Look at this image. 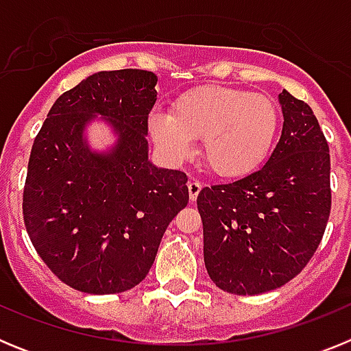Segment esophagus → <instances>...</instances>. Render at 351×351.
Returning a JSON list of instances; mask_svg holds the SVG:
<instances>
[{"label":"esophagus","instance_id":"34e87169","mask_svg":"<svg viewBox=\"0 0 351 351\" xmlns=\"http://www.w3.org/2000/svg\"><path fill=\"white\" fill-rule=\"evenodd\" d=\"M200 190H202V184L198 181H190L188 182V191H190V200L191 202H195L198 197V193H200Z\"/></svg>","mask_w":351,"mask_h":351}]
</instances>
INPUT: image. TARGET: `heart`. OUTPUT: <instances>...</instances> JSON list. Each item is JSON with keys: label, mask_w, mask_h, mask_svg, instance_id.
I'll return each mask as SVG.
<instances>
[{"label": "heart", "mask_w": 351, "mask_h": 351, "mask_svg": "<svg viewBox=\"0 0 351 351\" xmlns=\"http://www.w3.org/2000/svg\"><path fill=\"white\" fill-rule=\"evenodd\" d=\"M147 128L169 160H186L193 151V138H202V158L214 173L243 178L271 154L280 130V108L260 93L200 86L179 95L172 114H151Z\"/></svg>", "instance_id": "heart-1"}]
</instances>
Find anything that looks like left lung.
Instances as JSON below:
<instances>
[{
	"mask_svg": "<svg viewBox=\"0 0 351 351\" xmlns=\"http://www.w3.org/2000/svg\"><path fill=\"white\" fill-rule=\"evenodd\" d=\"M278 100L283 132L265 165L197 197L207 274L234 295H258L293 280L330 214V156L318 119L285 89Z\"/></svg>",
	"mask_w": 351,
	"mask_h": 351,
	"instance_id": "left-lung-1",
	"label": "left lung"
}]
</instances>
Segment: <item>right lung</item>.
Here are the masks:
<instances>
[{"instance_id": "obj_1", "label": "right lung", "mask_w": 351, "mask_h": 351, "mask_svg": "<svg viewBox=\"0 0 351 351\" xmlns=\"http://www.w3.org/2000/svg\"><path fill=\"white\" fill-rule=\"evenodd\" d=\"M153 71H98L54 101L31 147L24 186L26 230L40 258L68 287L108 295L137 287L161 237L188 206V178L149 160ZM114 141L96 149L88 128Z\"/></svg>"}]
</instances>
